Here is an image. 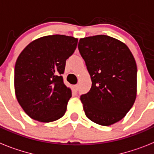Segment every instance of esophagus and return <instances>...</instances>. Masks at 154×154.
Masks as SVG:
<instances>
[{"instance_id":"obj_1","label":"esophagus","mask_w":154,"mask_h":154,"mask_svg":"<svg viewBox=\"0 0 154 154\" xmlns=\"http://www.w3.org/2000/svg\"><path fill=\"white\" fill-rule=\"evenodd\" d=\"M73 91H77V90H78V85H73Z\"/></svg>"}]
</instances>
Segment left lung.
<instances>
[{
	"mask_svg": "<svg viewBox=\"0 0 154 154\" xmlns=\"http://www.w3.org/2000/svg\"><path fill=\"white\" fill-rule=\"evenodd\" d=\"M78 49L90 77V91L81 96L85 115L103 126L125 117L136 99L137 66L125 43L106 35L81 38Z\"/></svg>",
	"mask_w": 154,
	"mask_h": 154,
	"instance_id": "1",
	"label": "left lung"
}]
</instances>
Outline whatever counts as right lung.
<instances>
[{
  "label": "right lung",
  "instance_id": "1",
  "mask_svg": "<svg viewBox=\"0 0 154 154\" xmlns=\"http://www.w3.org/2000/svg\"><path fill=\"white\" fill-rule=\"evenodd\" d=\"M77 42V38L69 36H45L32 41L19 55L15 66V95L33 120L47 123L65 114L72 92L62 74Z\"/></svg>",
  "mask_w": 154,
  "mask_h": 154
}]
</instances>
